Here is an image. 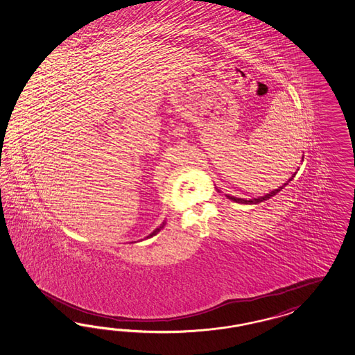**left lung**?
<instances>
[{
	"instance_id": "8db88e82",
	"label": "left lung",
	"mask_w": 355,
	"mask_h": 355,
	"mask_svg": "<svg viewBox=\"0 0 355 355\" xmlns=\"http://www.w3.org/2000/svg\"><path fill=\"white\" fill-rule=\"evenodd\" d=\"M295 173H294L289 179H288V182H284L282 187H279L277 189H274V191H271L270 193H267V194H264V196H261V197H258V198H249V200H246V198H237V197H233V196H230V194H225V197L228 198V200H231L233 202L237 203H243V205H257V203L263 202V201H267L268 198H271V197H274L276 193L280 192V191H283L284 188L289 184V182L293 180L294 176H295ZM219 191V189H218ZM220 192V191H219Z\"/></svg>"
}]
</instances>
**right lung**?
Segmentation results:
<instances>
[{"label":"right lung","instance_id":"1","mask_svg":"<svg viewBox=\"0 0 355 355\" xmlns=\"http://www.w3.org/2000/svg\"><path fill=\"white\" fill-rule=\"evenodd\" d=\"M164 225H166V220H163V223L161 224V225H159V227H158V228H155V230H154V231H153L152 233H150V234H149V236H148V237H146V239H150V237H153V236H155V234H157V233L159 232V231H161V230H162L163 227H164Z\"/></svg>","mask_w":355,"mask_h":355}]
</instances>
